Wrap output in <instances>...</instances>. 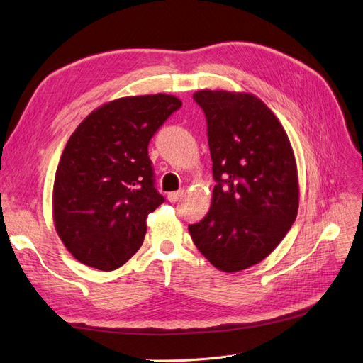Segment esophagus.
Listing matches in <instances>:
<instances>
[{
    "label": "esophagus",
    "instance_id": "1",
    "mask_svg": "<svg viewBox=\"0 0 363 363\" xmlns=\"http://www.w3.org/2000/svg\"><path fill=\"white\" fill-rule=\"evenodd\" d=\"M183 194H184V191H175V192H169L168 194V200L171 201V203H175V201H179L182 196H183Z\"/></svg>",
    "mask_w": 363,
    "mask_h": 363
}]
</instances>
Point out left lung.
Returning a JSON list of instances; mask_svg holds the SVG:
<instances>
[{
	"label": "left lung",
	"mask_w": 363,
	"mask_h": 363,
	"mask_svg": "<svg viewBox=\"0 0 363 363\" xmlns=\"http://www.w3.org/2000/svg\"><path fill=\"white\" fill-rule=\"evenodd\" d=\"M216 182L211 211L189 225L195 247L224 272L268 257L298 212L300 186L289 138L260 98L247 92L196 91Z\"/></svg>",
	"instance_id": "8db88e82"
}]
</instances>
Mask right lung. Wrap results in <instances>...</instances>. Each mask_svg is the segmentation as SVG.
<instances>
[{
	"instance_id": "1",
	"label": "right lung",
	"mask_w": 363,
	"mask_h": 363,
	"mask_svg": "<svg viewBox=\"0 0 363 363\" xmlns=\"http://www.w3.org/2000/svg\"><path fill=\"white\" fill-rule=\"evenodd\" d=\"M180 106L168 94L118 98L71 135L54 177L52 219L84 265L113 271L144 242L147 216L164 201L155 188L148 144Z\"/></svg>"
}]
</instances>
